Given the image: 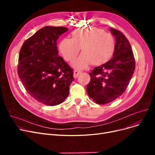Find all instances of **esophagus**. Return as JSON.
<instances>
[{"label": "esophagus", "mask_w": 155, "mask_h": 155, "mask_svg": "<svg viewBox=\"0 0 155 155\" xmlns=\"http://www.w3.org/2000/svg\"><path fill=\"white\" fill-rule=\"evenodd\" d=\"M81 71H78V70H74V71H73V77H74V78H77L78 77V75L80 74V73H81Z\"/></svg>", "instance_id": "1"}]
</instances>
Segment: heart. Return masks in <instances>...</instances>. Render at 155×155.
Listing matches in <instances>:
<instances>
[{"instance_id": "heart-1", "label": "heart", "mask_w": 155, "mask_h": 155, "mask_svg": "<svg viewBox=\"0 0 155 155\" xmlns=\"http://www.w3.org/2000/svg\"><path fill=\"white\" fill-rule=\"evenodd\" d=\"M71 39L64 38L60 43V50L67 61L75 59L81 48L82 54L73 61V67L86 68L91 63L101 65L111 58L115 48L113 36L99 28H80L73 31Z\"/></svg>"}]
</instances>
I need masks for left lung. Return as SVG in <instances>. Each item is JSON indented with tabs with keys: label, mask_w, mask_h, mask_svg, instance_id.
Segmentation results:
<instances>
[{
	"label": "left lung",
	"mask_w": 155,
	"mask_h": 155,
	"mask_svg": "<svg viewBox=\"0 0 155 155\" xmlns=\"http://www.w3.org/2000/svg\"><path fill=\"white\" fill-rule=\"evenodd\" d=\"M110 31L116 37L112 58L92 70L86 88L89 97L98 104L111 102L123 94L135 70L134 57L128 39L116 29L111 28Z\"/></svg>",
	"instance_id": "obj_1"
}]
</instances>
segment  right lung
Returning a JSON list of instances; mask_svg holds the SVG:
<instances>
[{
	"label": "right lung",
	"mask_w": 155,
	"mask_h": 155,
	"mask_svg": "<svg viewBox=\"0 0 155 155\" xmlns=\"http://www.w3.org/2000/svg\"><path fill=\"white\" fill-rule=\"evenodd\" d=\"M67 31L64 27H44L27 39L20 50L18 76L27 92L46 105L63 102L73 80V69L58 56L56 43Z\"/></svg>",
	"instance_id": "add662e5"
}]
</instances>
